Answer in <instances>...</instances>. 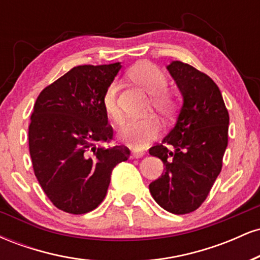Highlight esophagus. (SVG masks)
Segmentation results:
<instances>
[{"instance_id": "34e87169", "label": "esophagus", "mask_w": 260, "mask_h": 260, "mask_svg": "<svg viewBox=\"0 0 260 260\" xmlns=\"http://www.w3.org/2000/svg\"><path fill=\"white\" fill-rule=\"evenodd\" d=\"M143 156H144V153H143V151L132 150V157H134V159H139V157H143Z\"/></svg>"}]
</instances>
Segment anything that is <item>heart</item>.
<instances>
[{
    "label": "heart",
    "instance_id": "1",
    "mask_svg": "<svg viewBox=\"0 0 260 260\" xmlns=\"http://www.w3.org/2000/svg\"><path fill=\"white\" fill-rule=\"evenodd\" d=\"M128 76L134 83L153 95L150 103L155 111L162 116L171 112L174 107V100L171 95L165 91L168 79L159 67L150 62H139L131 68ZM117 92V82H112L104 92L103 106L106 115L113 123L122 124L124 121V116L118 105ZM159 132L160 127L156 121L153 118H144V120L128 122L121 129L120 137L122 140L134 148H144L156 138Z\"/></svg>",
    "mask_w": 260,
    "mask_h": 260
}]
</instances>
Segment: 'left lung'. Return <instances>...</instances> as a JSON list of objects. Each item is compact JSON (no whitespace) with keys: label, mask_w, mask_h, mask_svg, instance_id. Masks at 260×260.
I'll list each match as a JSON object with an SVG mask.
<instances>
[{"label":"left lung","mask_w":260,"mask_h":260,"mask_svg":"<svg viewBox=\"0 0 260 260\" xmlns=\"http://www.w3.org/2000/svg\"><path fill=\"white\" fill-rule=\"evenodd\" d=\"M166 68L183 104L175 127L161 144L149 149L165 166L149 190L161 208L182 215L201 207L221 171L230 117L221 91L210 77L181 61H172Z\"/></svg>","instance_id":"left-lung-1"}]
</instances>
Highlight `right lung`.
<instances>
[{
	"instance_id": "1",
	"label": "right lung",
	"mask_w": 260,
	"mask_h": 260,
	"mask_svg": "<svg viewBox=\"0 0 260 260\" xmlns=\"http://www.w3.org/2000/svg\"><path fill=\"white\" fill-rule=\"evenodd\" d=\"M121 63L78 66L44 89L29 124V151L45 194L59 210L85 214L104 201L111 172L129 157L112 139L103 106L106 88Z\"/></svg>"
}]
</instances>
